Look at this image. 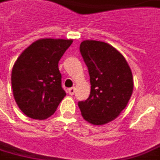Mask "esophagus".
Instances as JSON below:
<instances>
[{"mask_svg": "<svg viewBox=\"0 0 160 160\" xmlns=\"http://www.w3.org/2000/svg\"><path fill=\"white\" fill-rule=\"evenodd\" d=\"M68 94L69 95H74V93H75V88L74 87H71V88H69L68 90Z\"/></svg>", "mask_w": 160, "mask_h": 160, "instance_id": "obj_1", "label": "esophagus"}]
</instances>
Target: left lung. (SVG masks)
Segmentation results:
<instances>
[{
  "label": "left lung",
  "mask_w": 160,
  "mask_h": 160,
  "mask_svg": "<svg viewBox=\"0 0 160 160\" xmlns=\"http://www.w3.org/2000/svg\"><path fill=\"white\" fill-rule=\"evenodd\" d=\"M80 52L88 68L91 93L78 107L85 121L102 125L117 117L133 92V77L127 61L108 43L85 40Z\"/></svg>",
  "instance_id": "left-lung-1"
}]
</instances>
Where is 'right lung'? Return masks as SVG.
<instances>
[{"instance_id": "right-lung-1", "label": "right lung", "mask_w": 160, "mask_h": 160, "mask_svg": "<svg viewBox=\"0 0 160 160\" xmlns=\"http://www.w3.org/2000/svg\"><path fill=\"white\" fill-rule=\"evenodd\" d=\"M72 42L71 39H39L26 48L14 64L13 94L18 108L28 117L47 119L65 97L58 63Z\"/></svg>"}]
</instances>
